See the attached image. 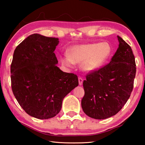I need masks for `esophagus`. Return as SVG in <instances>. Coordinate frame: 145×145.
Instances as JSON below:
<instances>
[{"instance_id":"obj_1","label":"esophagus","mask_w":145,"mask_h":145,"mask_svg":"<svg viewBox=\"0 0 145 145\" xmlns=\"http://www.w3.org/2000/svg\"><path fill=\"white\" fill-rule=\"evenodd\" d=\"M78 84H79V85L80 86V85H82V82H83V79L82 78H80V77H78Z\"/></svg>"}]
</instances>
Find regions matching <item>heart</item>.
Wrapping results in <instances>:
<instances>
[{"label":"heart","instance_id":"1","mask_svg":"<svg viewBox=\"0 0 145 145\" xmlns=\"http://www.w3.org/2000/svg\"><path fill=\"white\" fill-rule=\"evenodd\" d=\"M111 53L108 43H89L75 45L68 50V56L61 57L62 65L72 68L73 64H81L83 72L91 73L101 68Z\"/></svg>","mask_w":145,"mask_h":145}]
</instances>
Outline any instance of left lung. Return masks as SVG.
Wrapping results in <instances>:
<instances>
[{
  "label": "left lung",
  "mask_w": 145,
  "mask_h": 145,
  "mask_svg": "<svg viewBox=\"0 0 145 145\" xmlns=\"http://www.w3.org/2000/svg\"><path fill=\"white\" fill-rule=\"evenodd\" d=\"M119 46L110 63L88 73L83 82L81 105L92 118L104 120L117 114L126 104L134 87L136 68L132 48L117 36Z\"/></svg>",
  "instance_id": "obj_1"
}]
</instances>
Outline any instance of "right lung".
<instances>
[{"mask_svg":"<svg viewBox=\"0 0 145 145\" xmlns=\"http://www.w3.org/2000/svg\"><path fill=\"white\" fill-rule=\"evenodd\" d=\"M59 39L39 34L16 46L11 65L12 91L30 116L46 120L56 116L67 95L78 85L77 76L63 72L54 54Z\"/></svg>","mask_w":145,"mask_h":145,"instance_id":"right-lung-1","label":"right lung"}]
</instances>
